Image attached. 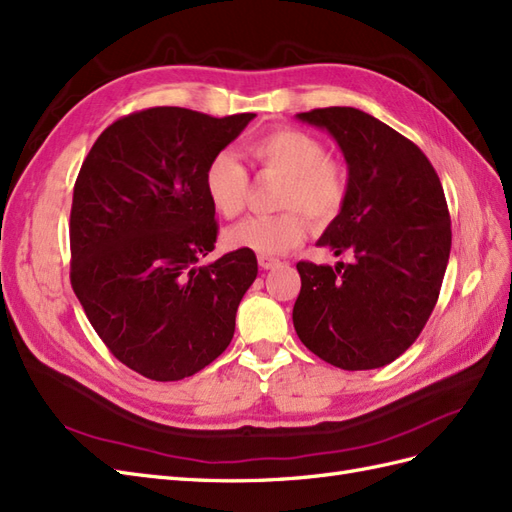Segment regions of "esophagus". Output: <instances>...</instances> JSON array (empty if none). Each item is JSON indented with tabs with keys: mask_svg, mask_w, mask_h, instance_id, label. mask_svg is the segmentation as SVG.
Masks as SVG:
<instances>
[{
	"mask_svg": "<svg viewBox=\"0 0 512 512\" xmlns=\"http://www.w3.org/2000/svg\"><path fill=\"white\" fill-rule=\"evenodd\" d=\"M258 265L262 269H273L275 265H280V258H273V256H258Z\"/></svg>",
	"mask_w": 512,
	"mask_h": 512,
	"instance_id": "obj_1",
	"label": "esophagus"
}]
</instances>
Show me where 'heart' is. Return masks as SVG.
Segmentation results:
<instances>
[{"label":"heart","instance_id":"b5f03b06","mask_svg":"<svg viewBox=\"0 0 512 512\" xmlns=\"http://www.w3.org/2000/svg\"><path fill=\"white\" fill-rule=\"evenodd\" d=\"M245 155L262 174L282 178L275 191L273 215H254L224 232L230 250H250L258 256L284 254L306 239L308 219L325 224L334 219L347 200L349 178L344 165L327 157V150L314 135L278 127L252 137ZM202 187L213 209L232 219L237 217L250 191V174L239 157L222 150L206 163Z\"/></svg>","mask_w":512,"mask_h":512}]
</instances>
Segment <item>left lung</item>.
I'll return each instance as SVG.
<instances>
[{
	"instance_id": "1",
	"label": "left lung",
	"mask_w": 512,
	"mask_h": 512,
	"mask_svg": "<svg viewBox=\"0 0 512 512\" xmlns=\"http://www.w3.org/2000/svg\"><path fill=\"white\" fill-rule=\"evenodd\" d=\"M327 129L349 165V191L319 239L351 262H297L299 340L342 370H372L403 355L431 316L452 230L444 187L422 150L355 107L297 114Z\"/></svg>"
}]
</instances>
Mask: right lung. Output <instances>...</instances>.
<instances>
[{"label": "right lung", "instance_id": "obj_1", "mask_svg": "<svg viewBox=\"0 0 512 512\" xmlns=\"http://www.w3.org/2000/svg\"><path fill=\"white\" fill-rule=\"evenodd\" d=\"M254 116L142 109L109 124L81 165L71 284L109 353L146 379L196 375L234 336L258 262L234 250L198 267L219 230L202 174Z\"/></svg>", "mask_w": 512, "mask_h": 512}]
</instances>
